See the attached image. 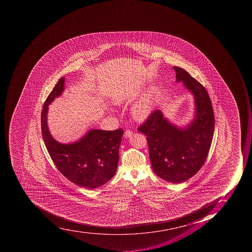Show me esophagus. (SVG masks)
Returning <instances> with one entry per match:
<instances>
[{
    "label": "esophagus",
    "mask_w": 252,
    "mask_h": 252,
    "mask_svg": "<svg viewBox=\"0 0 252 252\" xmlns=\"http://www.w3.org/2000/svg\"><path fill=\"white\" fill-rule=\"evenodd\" d=\"M132 135V131H130V130H127V131H125V134H124V136L125 138H129V137L131 136Z\"/></svg>",
    "instance_id": "1"
}]
</instances>
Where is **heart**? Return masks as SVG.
I'll use <instances>...</instances> for the list:
<instances>
[{
    "instance_id": "b5f03b06",
    "label": "heart",
    "mask_w": 252,
    "mask_h": 252,
    "mask_svg": "<svg viewBox=\"0 0 252 252\" xmlns=\"http://www.w3.org/2000/svg\"><path fill=\"white\" fill-rule=\"evenodd\" d=\"M124 98L122 97H116L113 102L116 105H119L121 102H123ZM153 103L152 98L151 94H146L143 97H141L139 101L133 105L131 113L133 117L138 121H143L147 119L149 116L151 115L152 112Z\"/></svg>"
}]
</instances>
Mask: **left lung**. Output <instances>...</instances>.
<instances>
[{
	"instance_id": "obj_1",
	"label": "left lung",
	"mask_w": 252,
	"mask_h": 252,
	"mask_svg": "<svg viewBox=\"0 0 252 252\" xmlns=\"http://www.w3.org/2000/svg\"><path fill=\"white\" fill-rule=\"evenodd\" d=\"M177 81L194 97L195 116L185 127H178L155 110L139 130L147 135L153 170L164 181L185 182L204 164L214 131L212 104L206 88L181 67L175 66Z\"/></svg>"
}]
</instances>
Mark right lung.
I'll return each instance as SVG.
<instances>
[{
  "mask_svg": "<svg viewBox=\"0 0 252 252\" xmlns=\"http://www.w3.org/2000/svg\"><path fill=\"white\" fill-rule=\"evenodd\" d=\"M64 79H59L44 103L41 114L42 138L58 170L75 185L93 190L105 185L117 172L123 129H92L81 139L68 144L55 140L48 128V105L62 95Z\"/></svg>",
  "mask_w": 252,
  "mask_h": 252,
  "instance_id": "add662e5",
  "label": "right lung"
}]
</instances>
